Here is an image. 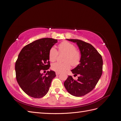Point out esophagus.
I'll return each instance as SVG.
<instances>
[{"label":"esophagus","mask_w":121,"mask_h":121,"mask_svg":"<svg viewBox=\"0 0 121 121\" xmlns=\"http://www.w3.org/2000/svg\"><path fill=\"white\" fill-rule=\"evenodd\" d=\"M56 75H58L60 74V73H59V72H56Z\"/></svg>","instance_id":"1"}]
</instances>
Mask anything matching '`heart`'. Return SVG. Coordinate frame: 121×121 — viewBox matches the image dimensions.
Instances as JSON below:
<instances>
[{
  "mask_svg": "<svg viewBox=\"0 0 121 121\" xmlns=\"http://www.w3.org/2000/svg\"><path fill=\"white\" fill-rule=\"evenodd\" d=\"M76 46L72 43L64 41L58 45V50L60 53L65 54L64 63H55L52 65V69L55 72L63 73L71 68V64L76 67L80 64L81 59V54L79 50L76 49ZM58 52L54 47H52L49 52V58L51 61L56 60Z\"/></svg>",
  "mask_w": 121,
  "mask_h": 121,
  "instance_id": "1",
  "label": "heart"
}]
</instances>
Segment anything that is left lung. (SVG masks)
Wrapping results in <instances>:
<instances>
[{"mask_svg": "<svg viewBox=\"0 0 121 121\" xmlns=\"http://www.w3.org/2000/svg\"><path fill=\"white\" fill-rule=\"evenodd\" d=\"M67 39L77 43L81 54V59L80 63L71 70L74 76L79 75L78 80L69 76L64 86L72 95L82 96L95 87L102 75L103 60L101 55L90 44L81 40Z\"/></svg>", "mask_w": 121, "mask_h": 121, "instance_id": "obj_1", "label": "left lung"}]
</instances>
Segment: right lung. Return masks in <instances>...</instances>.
Wrapping results in <instances>:
<instances>
[{
    "label": "right lung",
    "mask_w": 121,
    "mask_h": 121,
    "mask_svg": "<svg viewBox=\"0 0 121 121\" xmlns=\"http://www.w3.org/2000/svg\"><path fill=\"white\" fill-rule=\"evenodd\" d=\"M57 42L53 38L38 39L26 45L20 52L15 65L16 79L29 96L39 98L48 92L56 73L50 70L44 75L41 71L49 69V50Z\"/></svg>",
    "instance_id": "1"
}]
</instances>
